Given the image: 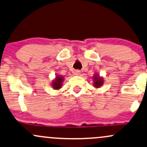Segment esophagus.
<instances>
[{
  "instance_id": "obj_1",
  "label": "esophagus",
  "mask_w": 147,
  "mask_h": 147,
  "mask_svg": "<svg viewBox=\"0 0 147 147\" xmlns=\"http://www.w3.org/2000/svg\"><path fill=\"white\" fill-rule=\"evenodd\" d=\"M75 74H76V75H78V76L80 75V71L76 70V71H75Z\"/></svg>"
}]
</instances>
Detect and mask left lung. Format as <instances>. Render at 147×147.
I'll return each mask as SVG.
<instances>
[{
  "label": "left lung",
  "mask_w": 147,
  "mask_h": 147,
  "mask_svg": "<svg viewBox=\"0 0 147 147\" xmlns=\"http://www.w3.org/2000/svg\"><path fill=\"white\" fill-rule=\"evenodd\" d=\"M93 81H94V85L96 88H100L104 83L103 78L100 77L99 74H96L93 76Z\"/></svg>",
  "instance_id": "8db88e82"
}]
</instances>
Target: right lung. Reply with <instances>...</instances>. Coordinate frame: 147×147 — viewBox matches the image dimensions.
<instances>
[{
    "instance_id": "obj_1",
    "label": "right lung",
    "mask_w": 147,
    "mask_h": 147,
    "mask_svg": "<svg viewBox=\"0 0 147 147\" xmlns=\"http://www.w3.org/2000/svg\"><path fill=\"white\" fill-rule=\"evenodd\" d=\"M64 81V77L60 76H56L55 79L51 82V86L54 89L58 90L61 88L63 86V82Z\"/></svg>"
}]
</instances>
